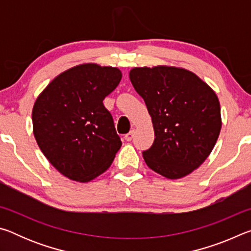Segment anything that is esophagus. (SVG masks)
Here are the masks:
<instances>
[{"instance_id":"1","label":"esophagus","mask_w":251,"mask_h":251,"mask_svg":"<svg viewBox=\"0 0 251 251\" xmlns=\"http://www.w3.org/2000/svg\"><path fill=\"white\" fill-rule=\"evenodd\" d=\"M134 129H131L130 131H129V133H127L126 135H125V139H126V141L127 142H130L131 141V139H133V137H134Z\"/></svg>"}]
</instances>
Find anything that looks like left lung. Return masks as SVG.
I'll list each match as a JSON object with an SVG mask.
<instances>
[{
	"label": "left lung",
	"mask_w": 251,
	"mask_h": 251,
	"mask_svg": "<svg viewBox=\"0 0 251 251\" xmlns=\"http://www.w3.org/2000/svg\"><path fill=\"white\" fill-rule=\"evenodd\" d=\"M129 78L154 126V143L143 151L147 166L169 179L188 175L206 160L218 139L217 95L196 74L178 67H135Z\"/></svg>",
	"instance_id": "obj_1"
}]
</instances>
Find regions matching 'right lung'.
Returning <instances> with one entry per match:
<instances>
[{
    "mask_svg": "<svg viewBox=\"0 0 251 251\" xmlns=\"http://www.w3.org/2000/svg\"><path fill=\"white\" fill-rule=\"evenodd\" d=\"M121 79L116 67L83 64L59 74L37 97L32 112L37 145L70 179H94L121 148L113 116L103 104Z\"/></svg>",
    "mask_w": 251,
    "mask_h": 251,
    "instance_id": "1",
    "label": "right lung"
}]
</instances>
